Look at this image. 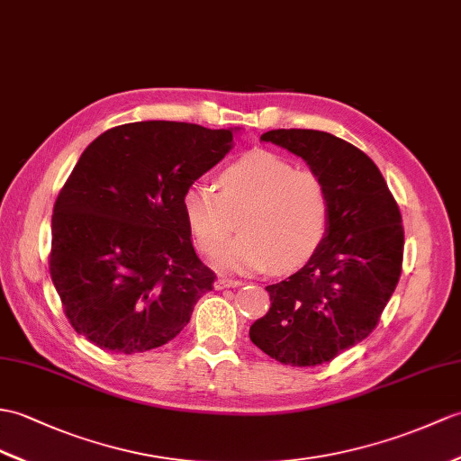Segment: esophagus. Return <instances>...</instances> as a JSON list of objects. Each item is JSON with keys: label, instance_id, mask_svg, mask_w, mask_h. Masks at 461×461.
<instances>
[{"label": "esophagus", "instance_id": "1", "mask_svg": "<svg viewBox=\"0 0 461 461\" xmlns=\"http://www.w3.org/2000/svg\"><path fill=\"white\" fill-rule=\"evenodd\" d=\"M243 283L241 281H238V279H230V276H220V279L216 281V286L218 291H221V288H231V286H241Z\"/></svg>", "mask_w": 461, "mask_h": 461}]
</instances>
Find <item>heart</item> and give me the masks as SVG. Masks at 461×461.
Here are the masks:
<instances>
[{
  "mask_svg": "<svg viewBox=\"0 0 461 461\" xmlns=\"http://www.w3.org/2000/svg\"><path fill=\"white\" fill-rule=\"evenodd\" d=\"M182 210L200 251L218 253L235 231L243 233L220 255L233 271H291L306 263L324 241L330 200L324 182L271 151H251L220 175V192L194 182Z\"/></svg>",
  "mask_w": 461,
  "mask_h": 461,
  "instance_id": "1",
  "label": "heart"
}]
</instances>
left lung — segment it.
Listing matches in <instances>:
<instances>
[{"label": "left lung", "instance_id": "1", "mask_svg": "<svg viewBox=\"0 0 461 461\" xmlns=\"http://www.w3.org/2000/svg\"><path fill=\"white\" fill-rule=\"evenodd\" d=\"M261 141L301 157L320 176L330 221L303 269L267 286L271 308L251 324L249 338L285 366L314 367L375 330L401 276V212L377 165L344 139L316 130H273Z\"/></svg>", "mask_w": 461, "mask_h": 461}]
</instances>
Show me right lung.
<instances>
[{"instance_id": "right-lung-1", "label": "right lung", "mask_w": 461, "mask_h": 461, "mask_svg": "<svg viewBox=\"0 0 461 461\" xmlns=\"http://www.w3.org/2000/svg\"><path fill=\"white\" fill-rule=\"evenodd\" d=\"M233 131L137 122L86 147L52 210L49 269L64 314L94 346H165L212 291L182 196L231 151Z\"/></svg>"}]
</instances>
